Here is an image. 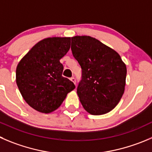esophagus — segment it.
Masks as SVG:
<instances>
[{
    "mask_svg": "<svg viewBox=\"0 0 152 152\" xmlns=\"http://www.w3.org/2000/svg\"><path fill=\"white\" fill-rule=\"evenodd\" d=\"M71 80H72V82H73L75 84H76V78H75V77H71Z\"/></svg>",
    "mask_w": 152,
    "mask_h": 152,
    "instance_id": "34e87169",
    "label": "esophagus"
}]
</instances>
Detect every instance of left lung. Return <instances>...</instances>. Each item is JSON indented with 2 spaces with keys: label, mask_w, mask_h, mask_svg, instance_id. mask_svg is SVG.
I'll return each instance as SVG.
<instances>
[{
  "label": "left lung",
  "mask_w": 152,
  "mask_h": 152,
  "mask_svg": "<svg viewBox=\"0 0 152 152\" xmlns=\"http://www.w3.org/2000/svg\"><path fill=\"white\" fill-rule=\"evenodd\" d=\"M71 49L82 69L77 92L83 108L92 115L112 110L125 91L127 69L119 54L87 36L72 37Z\"/></svg>",
  "instance_id": "1"
}]
</instances>
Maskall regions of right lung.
<instances>
[{"instance_id": "add662e5", "label": "right lung", "mask_w": 152, "mask_h": 152, "mask_svg": "<svg viewBox=\"0 0 152 152\" xmlns=\"http://www.w3.org/2000/svg\"><path fill=\"white\" fill-rule=\"evenodd\" d=\"M71 38L53 37L39 42L21 59L16 69V83L23 99L39 112L48 113L61 105L75 88L62 76L60 60L70 48Z\"/></svg>"}]
</instances>
